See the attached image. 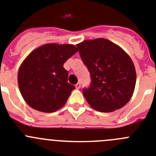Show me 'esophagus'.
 <instances>
[{
    "mask_svg": "<svg viewBox=\"0 0 156 156\" xmlns=\"http://www.w3.org/2000/svg\"><path fill=\"white\" fill-rule=\"evenodd\" d=\"M75 87H76V89L80 88V83H77L75 85Z\"/></svg>",
    "mask_w": 156,
    "mask_h": 156,
    "instance_id": "esophagus-1",
    "label": "esophagus"
}]
</instances>
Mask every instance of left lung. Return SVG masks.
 <instances>
[{
    "label": "left lung",
    "mask_w": 156,
    "mask_h": 156,
    "mask_svg": "<svg viewBox=\"0 0 156 156\" xmlns=\"http://www.w3.org/2000/svg\"><path fill=\"white\" fill-rule=\"evenodd\" d=\"M76 46L91 76L90 86L83 88L89 105L103 113L123 107L133 94L136 80L129 56L105 38L86 40Z\"/></svg>",
    "instance_id": "8db88e82"
}]
</instances>
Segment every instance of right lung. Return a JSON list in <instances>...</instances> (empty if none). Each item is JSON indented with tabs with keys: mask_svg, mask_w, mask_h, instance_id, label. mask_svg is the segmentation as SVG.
<instances>
[{
	"mask_svg": "<svg viewBox=\"0 0 156 156\" xmlns=\"http://www.w3.org/2000/svg\"><path fill=\"white\" fill-rule=\"evenodd\" d=\"M78 51L70 44L50 43L33 50L21 64L18 84L25 102L34 110L55 112L67 102L73 85L68 83L65 62Z\"/></svg>",
	"mask_w": 156,
	"mask_h": 156,
	"instance_id": "right-lung-1",
	"label": "right lung"
}]
</instances>
